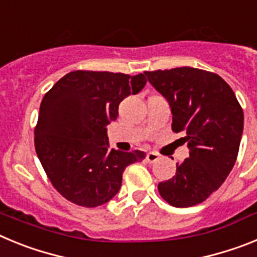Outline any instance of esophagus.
I'll list each match as a JSON object with an SVG mask.
<instances>
[{
    "label": "esophagus",
    "mask_w": 257,
    "mask_h": 257,
    "mask_svg": "<svg viewBox=\"0 0 257 257\" xmlns=\"http://www.w3.org/2000/svg\"><path fill=\"white\" fill-rule=\"evenodd\" d=\"M158 158H160V154L157 153V152H149V153L147 154V161H148L149 163L156 162V161H158Z\"/></svg>",
    "instance_id": "obj_1"
}]
</instances>
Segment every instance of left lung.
<instances>
[{
  "label": "left lung",
  "mask_w": 257,
  "mask_h": 257,
  "mask_svg": "<svg viewBox=\"0 0 257 257\" xmlns=\"http://www.w3.org/2000/svg\"><path fill=\"white\" fill-rule=\"evenodd\" d=\"M172 113V131H185L189 158L176 174L158 184L160 194L175 207L206 201L230 174L243 133V110L220 76L197 68L144 72Z\"/></svg>",
  "instance_id": "left-lung-1"
}]
</instances>
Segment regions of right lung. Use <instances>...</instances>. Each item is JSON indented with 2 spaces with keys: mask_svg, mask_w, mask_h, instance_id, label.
Here are the masks:
<instances>
[{
  "mask_svg": "<svg viewBox=\"0 0 257 257\" xmlns=\"http://www.w3.org/2000/svg\"><path fill=\"white\" fill-rule=\"evenodd\" d=\"M145 83L143 73L74 70L46 92L35 147L47 178L68 201L83 207L104 205L121 188L127 166L145 158L142 151L109 149L106 135L119 103Z\"/></svg>",
  "mask_w": 257,
  "mask_h": 257,
  "instance_id": "add662e5",
  "label": "right lung"
}]
</instances>
